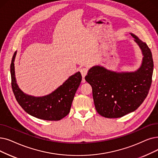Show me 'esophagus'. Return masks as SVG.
Wrapping results in <instances>:
<instances>
[{
	"label": "esophagus",
	"instance_id": "1",
	"mask_svg": "<svg viewBox=\"0 0 158 158\" xmlns=\"http://www.w3.org/2000/svg\"><path fill=\"white\" fill-rule=\"evenodd\" d=\"M88 68H85V67H83L81 68L80 69V72H81V73L82 75V77H83V78L86 76L87 73H88Z\"/></svg>",
	"mask_w": 158,
	"mask_h": 158
}]
</instances>
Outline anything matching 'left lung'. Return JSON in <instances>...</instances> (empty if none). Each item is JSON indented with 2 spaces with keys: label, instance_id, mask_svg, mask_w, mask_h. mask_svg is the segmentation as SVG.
<instances>
[{
  "label": "left lung",
  "instance_id": "left-lung-1",
  "mask_svg": "<svg viewBox=\"0 0 158 158\" xmlns=\"http://www.w3.org/2000/svg\"><path fill=\"white\" fill-rule=\"evenodd\" d=\"M143 55L140 67L134 72H118L96 65L85 80L92 86L96 110L107 118H118L135 111L145 99L152 83L154 63L147 44L130 33Z\"/></svg>",
  "mask_w": 158,
  "mask_h": 158
}]
</instances>
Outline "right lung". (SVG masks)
I'll return each instance as SVG.
<instances>
[{"label": "right lung", "mask_w": 158, "mask_h": 158, "mask_svg": "<svg viewBox=\"0 0 158 158\" xmlns=\"http://www.w3.org/2000/svg\"><path fill=\"white\" fill-rule=\"evenodd\" d=\"M17 51L13 54L10 66L11 87L16 100L26 112L38 119L59 121L70 112L74 95L82 80L80 72L71 75L52 93L35 97L25 94L17 83L14 62Z\"/></svg>", "instance_id": "right-lung-1"}]
</instances>
